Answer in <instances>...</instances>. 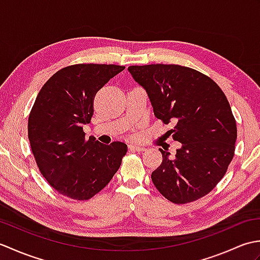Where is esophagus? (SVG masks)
I'll list each match as a JSON object with an SVG mask.
<instances>
[{"mask_svg": "<svg viewBox=\"0 0 260 260\" xmlns=\"http://www.w3.org/2000/svg\"><path fill=\"white\" fill-rule=\"evenodd\" d=\"M129 150L137 151V152H143V151H145V147L140 146V145H129Z\"/></svg>", "mask_w": 260, "mask_h": 260, "instance_id": "1", "label": "esophagus"}]
</instances>
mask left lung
<instances>
[{
	"instance_id": "left-lung-1",
	"label": "left lung",
	"mask_w": 260,
	"mask_h": 260,
	"mask_svg": "<svg viewBox=\"0 0 260 260\" xmlns=\"http://www.w3.org/2000/svg\"><path fill=\"white\" fill-rule=\"evenodd\" d=\"M128 71L145 89L155 117L174 124L168 133L182 144L174 157L159 148L163 161L152 173L154 185L176 204L208 194L235 154L237 126L223 91L208 76L179 64L131 66Z\"/></svg>"
}]
</instances>
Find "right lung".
Listing matches in <instances>:
<instances>
[{
	"instance_id": "1",
	"label": "right lung",
	"mask_w": 260,
	"mask_h": 260,
	"mask_svg": "<svg viewBox=\"0 0 260 260\" xmlns=\"http://www.w3.org/2000/svg\"><path fill=\"white\" fill-rule=\"evenodd\" d=\"M117 64H74L49 79L33 105L27 123L31 150L41 174L60 194L88 200L117 172L127 152L123 142L85 140L96 92L123 71Z\"/></svg>"
}]
</instances>
